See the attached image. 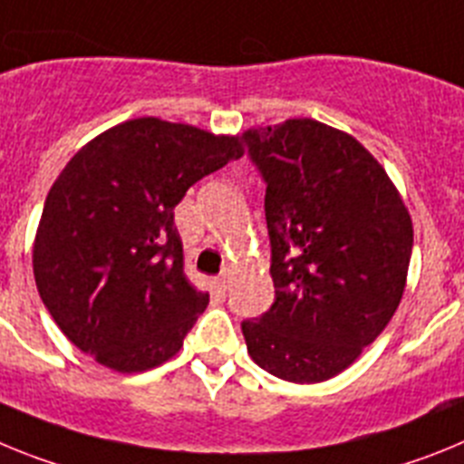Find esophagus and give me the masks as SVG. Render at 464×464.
Listing matches in <instances>:
<instances>
[{
  "label": "esophagus",
  "mask_w": 464,
  "mask_h": 464,
  "mask_svg": "<svg viewBox=\"0 0 464 464\" xmlns=\"http://www.w3.org/2000/svg\"><path fill=\"white\" fill-rule=\"evenodd\" d=\"M217 285H219L221 289H228V285H231V268H227V271L217 277Z\"/></svg>",
  "instance_id": "1"
}]
</instances>
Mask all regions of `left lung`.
I'll return each mask as SVG.
<instances>
[{"instance_id": "left-lung-1", "label": "left lung", "mask_w": 464, "mask_h": 464, "mask_svg": "<svg viewBox=\"0 0 464 464\" xmlns=\"http://www.w3.org/2000/svg\"><path fill=\"white\" fill-rule=\"evenodd\" d=\"M266 182L276 301L243 322L249 357L289 382L345 372L388 327L406 287L413 224L385 168L315 119L245 132Z\"/></svg>"}]
</instances>
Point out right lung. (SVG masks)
Listing matches in <instances>:
<instances>
[{"mask_svg":"<svg viewBox=\"0 0 464 464\" xmlns=\"http://www.w3.org/2000/svg\"><path fill=\"white\" fill-rule=\"evenodd\" d=\"M243 140L142 116L92 137L63 168L32 268L60 332L98 364L140 373L179 353L209 294L184 273L175 208L240 159Z\"/></svg>","mask_w":464,"mask_h":464,"instance_id":"add662e5","label":"right lung"}]
</instances>
